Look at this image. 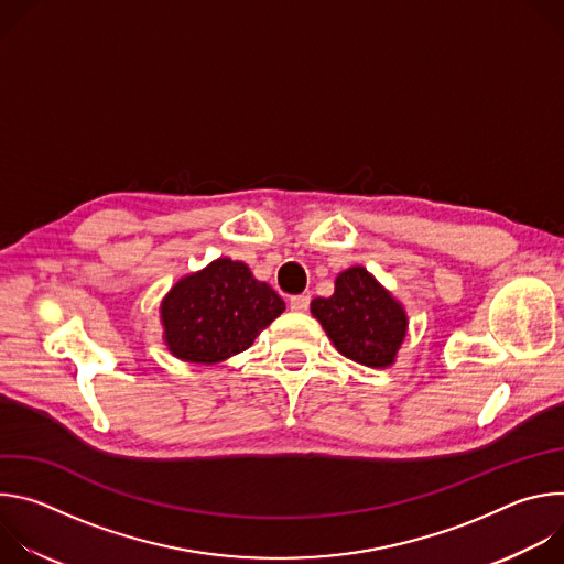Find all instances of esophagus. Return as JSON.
Wrapping results in <instances>:
<instances>
[{"mask_svg":"<svg viewBox=\"0 0 564 564\" xmlns=\"http://www.w3.org/2000/svg\"><path fill=\"white\" fill-rule=\"evenodd\" d=\"M310 307V296L307 294H296L290 299V310L292 312H305Z\"/></svg>","mask_w":564,"mask_h":564,"instance_id":"34e87169","label":"esophagus"}]
</instances>
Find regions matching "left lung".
I'll return each mask as SVG.
<instances>
[{
    "instance_id": "obj_1",
    "label": "left lung",
    "mask_w": 564,
    "mask_h": 564,
    "mask_svg": "<svg viewBox=\"0 0 564 564\" xmlns=\"http://www.w3.org/2000/svg\"><path fill=\"white\" fill-rule=\"evenodd\" d=\"M310 310L344 357L370 368L394 361L409 328L401 303L361 265L341 272L335 294L314 299Z\"/></svg>"
}]
</instances>
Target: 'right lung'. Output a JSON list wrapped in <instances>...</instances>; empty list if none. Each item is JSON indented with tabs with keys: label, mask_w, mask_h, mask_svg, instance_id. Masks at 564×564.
I'll return each mask as SVG.
<instances>
[{
	"label": "right lung",
	"mask_w": 564,
	"mask_h": 564,
	"mask_svg": "<svg viewBox=\"0 0 564 564\" xmlns=\"http://www.w3.org/2000/svg\"><path fill=\"white\" fill-rule=\"evenodd\" d=\"M283 310V299L246 263L218 259L170 290L160 318L174 357L216 364L248 350Z\"/></svg>",
	"instance_id": "right-lung-1"
}]
</instances>
